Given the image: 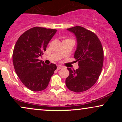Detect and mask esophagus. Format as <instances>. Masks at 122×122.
Masks as SVG:
<instances>
[{
  "label": "esophagus",
  "mask_w": 122,
  "mask_h": 122,
  "mask_svg": "<svg viewBox=\"0 0 122 122\" xmlns=\"http://www.w3.org/2000/svg\"><path fill=\"white\" fill-rule=\"evenodd\" d=\"M62 66H61V65H58V66H57V70H60V69H62Z\"/></svg>",
  "instance_id": "1"
}]
</instances>
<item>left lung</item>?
I'll use <instances>...</instances> for the list:
<instances>
[{"mask_svg": "<svg viewBox=\"0 0 122 122\" xmlns=\"http://www.w3.org/2000/svg\"><path fill=\"white\" fill-rule=\"evenodd\" d=\"M67 30L73 33L76 38L77 48L74 58L78 61L79 68L75 71L67 68L69 75L65 80V84L73 92H82L91 88L100 76L104 60L103 49L93 32L81 26Z\"/></svg>", "mask_w": 122, "mask_h": 122, "instance_id": "1", "label": "left lung"}]
</instances>
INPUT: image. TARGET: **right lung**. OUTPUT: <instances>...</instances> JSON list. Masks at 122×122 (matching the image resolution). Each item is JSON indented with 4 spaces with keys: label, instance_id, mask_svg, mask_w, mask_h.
Masks as SVG:
<instances>
[{
    "label": "right lung",
    "instance_id": "1",
    "mask_svg": "<svg viewBox=\"0 0 122 122\" xmlns=\"http://www.w3.org/2000/svg\"><path fill=\"white\" fill-rule=\"evenodd\" d=\"M57 31L40 27L31 28L21 35L15 45L12 54L15 71L22 83L33 91L46 88L57 69L55 64L46 65L38 59Z\"/></svg>",
    "mask_w": 122,
    "mask_h": 122
}]
</instances>
